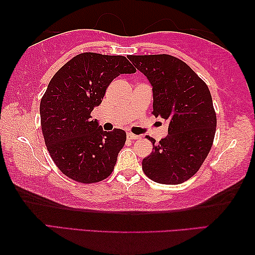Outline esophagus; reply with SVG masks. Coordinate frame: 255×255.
<instances>
[{"mask_svg": "<svg viewBox=\"0 0 255 255\" xmlns=\"http://www.w3.org/2000/svg\"><path fill=\"white\" fill-rule=\"evenodd\" d=\"M127 136H128V139H131V140H135V139H137V135H135V134H133V133H130V132H128L127 133Z\"/></svg>", "mask_w": 255, "mask_h": 255, "instance_id": "1", "label": "esophagus"}]
</instances>
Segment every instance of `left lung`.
Returning <instances> with one entry per match:
<instances>
[{
    "label": "left lung",
    "mask_w": 255,
    "mask_h": 255,
    "mask_svg": "<svg viewBox=\"0 0 255 255\" xmlns=\"http://www.w3.org/2000/svg\"><path fill=\"white\" fill-rule=\"evenodd\" d=\"M128 57L152 87V114L168 121V135L159 143L147 135L153 151L143 158V172L160 184H181L198 172L214 142L217 119L209 88L177 57Z\"/></svg>",
    "instance_id": "left-lung-1"
}]
</instances>
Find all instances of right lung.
<instances>
[{"instance_id": "1", "label": "right lung", "mask_w": 255, "mask_h": 255, "mask_svg": "<svg viewBox=\"0 0 255 255\" xmlns=\"http://www.w3.org/2000/svg\"><path fill=\"white\" fill-rule=\"evenodd\" d=\"M134 72L124 56L82 53L49 81L40 102L41 130L49 155L65 176L87 184L112 174L127 133L104 131L90 114L116 77Z\"/></svg>"}]
</instances>
